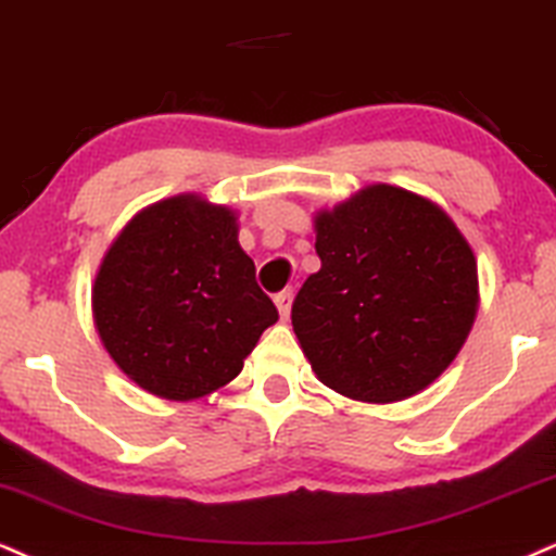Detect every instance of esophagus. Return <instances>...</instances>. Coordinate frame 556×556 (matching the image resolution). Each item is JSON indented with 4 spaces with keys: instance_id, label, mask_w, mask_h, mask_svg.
Segmentation results:
<instances>
[{
    "instance_id": "34e87169",
    "label": "esophagus",
    "mask_w": 556,
    "mask_h": 556,
    "mask_svg": "<svg viewBox=\"0 0 556 556\" xmlns=\"http://www.w3.org/2000/svg\"><path fill=\"white\" fill-rule=\"evenodd\" d=\"M291 301H293V291H291V289L276 293V306H278L280 319H289V314H291Z\"/></svg>"
}]
</instances>
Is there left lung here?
Returning a JSON list of instances; mask_svg holds the SVG:
<instances>
[{"label":"left lung","mask_w":556,"mask_h":556,"mask_svg":"<svg viewBox=\"0 0 556 556\" xmlns=\"http://www.w3.org/2000/svg\"><path fill=\"white\" fill-rule=\"evenodd\" d=\"M317 255L291 321L321 383L387 404L448 368L477 314V263L435 203L371 185L317 216Z\"/></svg>","instance_id":"left-lung-1"}]
</instances>
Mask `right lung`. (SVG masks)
Here are the masks:
<instances>
[{"label": "right lung", "mask_w": 556, "mask_h": 556, "mask_svg": "<svg viewBox=\"0 0 556 556\" xmlns=\"http://www.w3.org/2000/svg\"><path fill=\"white\" fill-rule=\"evenodd\" d=\"M92 312L121 371L177 402L229 383L278 321L237 242V216L198 195L167 198L128 222L94 278Z\"/></svg>", "instance_id": "1"}]
</instances>
